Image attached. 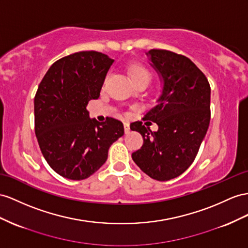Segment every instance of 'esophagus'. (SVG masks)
Listing matches in <instances>:
<instances>
[{"instance_id":"obj_1","label":"esophagus","mask_w":248,"mask_h":248,"mask_svg":"<svg viewBox=\"0 0 248 248\" xmlns=\"http://www.w3.org/2000/svg\"><path fill=\"white\" fill-rule=\"evenodd\" d=\"M124 132L126 133V134H128V133L130 132V124L128 122H124Z\"/></svg>"}]
</instances>
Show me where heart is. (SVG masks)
<instances>
[{
	"instance_id": "obj_1",
	"label": "heart",
	"mask_w": 248,
	"mask_h": 248,
	"mask_svg": "<svg viewBox=\"0 0 248 248\" xmlns=\"http://www.w3.org/2000/svg\"><path fill=\"white\" fill-rule=\"evenodd\" d=\"M129 73L134 84L141 80L151 81L152 78L151 72L144 66L140 65V63H132L129 67Z\"/></svg>"
}]
</instances>
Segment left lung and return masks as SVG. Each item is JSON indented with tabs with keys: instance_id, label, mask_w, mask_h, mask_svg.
Segmentation results:
<instances>
[{
	"instance_id": "8db88e82",
	"label": "left lung",
	"mask_w": 248,
	"mask_h": 248,
	"mask_svg": "<svg viewBox=\"0 0 248 248\" xmlns=\"http://www.w3.org/2000/svg\"><path fill=\"white\" fill-rule=\"evenodd\" d=\"M147 55L163 87L143 120L156 123L158 131L152 132L142 122L131 124V130L143 138L132 158L151 178L167 181L186 172L195 160L211 120V87L185 55L162 49H152Z\"/></svg>"
}]
</instances>
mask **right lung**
Returning a JSON list of instances; mask_svg holds the SVG:
<instances>
[{"label": "right lung", "mask_w": 248, "mask_h": 248, "mask_svg": "<svg viewBox=\"0 0 248 248\" xmlns=\"http://www.w3.org/2000/svg\"><path fill=\"white\" fill-rule=\"evenodd\" d=\"M113 60L97 51H81L56 61L34 97V130L42 154L63 178L82 180L108 158L111 144L124 135L115 118L99 123L87 105L99 97Z\"/></svg>", "instance_id": "add662e5"}]
</instances>
